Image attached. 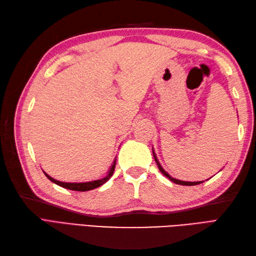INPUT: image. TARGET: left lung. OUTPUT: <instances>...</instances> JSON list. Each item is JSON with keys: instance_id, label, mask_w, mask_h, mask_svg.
<instances>
[{"instance_id": "8db88e82", "label": "left lung", "mask_w": 256, "mask_h": 256, "mask_svg": "<svg viewBox=\"0 0 256 256\" xmlns=\"http://www.w3.org/2000/svg\"><path fill=\"white\" fill-rule=\"evenodd\" d=\"M153 155H154V160H155V162H156V164H157V166H158V168H160V170L162 172V175H165L166 177L170 178V182H175V184H182V186H194V184H201V182H182V180H179V179L172 178V176H170V174L165 172L164 168H162V165L160 164V162H158V160H157V157H156V154H155L154 150H153Z\"/></svg>"}]
</instances>
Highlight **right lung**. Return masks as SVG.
<instances>
[{
  "mask_svg": "<svg viewBox=\"0 0 256 256\" xmlns=\"http://www.w3.org/2000/svg\"><path fill=\"white\" fill-rule=\"evenodd\" d=\"M116 158L114 160L113 164L110 168V170L108 172V175L102 177L100 179H96V180H91V182H59V180H56V179H54L52 177H50V175H47V174L44 172V174L46 175V177L50 179V182H52L54 184H58V186H60L62 188H66V189H70V190H74V192H88V190H91V189H96L98 187L102 186L103 184H106L108 179H110L113 175L114 172V168H116Z\"/></svg>",
  "mask_w": 256,
  "mask_h": 256,
  "instance_id": "obj_1",
  "label": "right lung"
}]
</instances>
